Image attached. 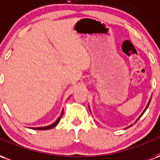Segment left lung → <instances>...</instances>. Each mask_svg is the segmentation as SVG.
<instances>
[{"label":"left lung","instance_id":"obj_1","mask_svg":"<svg viewBox=\"0 0 160 160\" xmlns=\"http://www.w3.org/2000/svg\"><path fill=\"white\" fill-rule=\"evenodd\" d=\"M150 102H151V99H150V100H149V102H148V105H147V108H146V109H145V111H143V112H142V114H141V116H142V115L144 114V112H145V111H146V110H147V109H148V105H149V104H150ZM141 117H140V118H141ZM138 119H139V118H138Z\"/></svg>","mask_w":160,"mask_h":160}]
</instances>
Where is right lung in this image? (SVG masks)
Returning <instances> with one entry per match:
<instances>
[{
    "mask_svg": "<svg viewBox=\"0 0 160 160\" xmlns=\"http://www.w3.org/2000/svg\"><path fill=\"white\" fill-rule=\"evenodd\" d=\"M63 115V111L62 112V114H61V117H60L57 120L54 122V123H52L51 125H49V126H47V127H40V128H34V129H38V130H45V129H50V128H52L56 127L57 124L59 123L60 120H61V118H62V117Z\"/></svg>",
    "mask_w": 160,
    "mask_h": 160,
    "instance_id": "1",
    "label": "right lung"
}]
</instances>
